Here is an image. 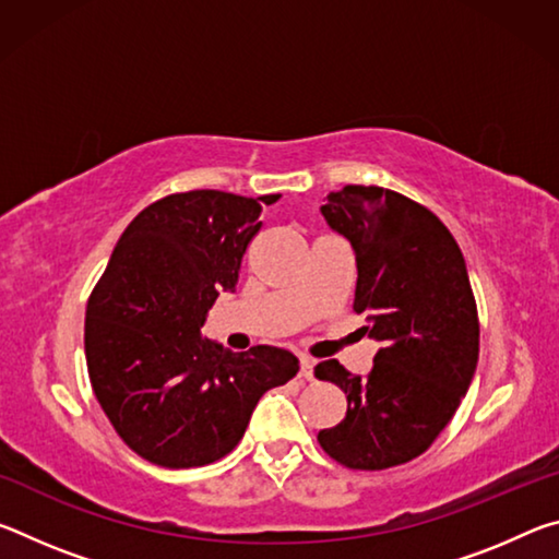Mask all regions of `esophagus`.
Wrapping results in <instances>:
<instances>
[{"label":"esophagus","instance_id":"34e87169","mask_svg":"<svg viewBox=\"0 0 559 559\" xmlns=\"http://www.w3.org/2000/svg\"><path fill=\"white\" fill-rule=\"evenodd\" d=\"M313 367H316L313 359L300 355V377H302V380H310V377H313Z\"/></svg>","mask_w":559,"mask_h":559}]
</instances>
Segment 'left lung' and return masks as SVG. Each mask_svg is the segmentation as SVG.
<instances>
[{
  "label": "left lung",
  "instance_id": "obj_1",
  "mask_svg": "<svg viewBox=\"0 0 559 559\" xmlns=\"http://www.w3.org/2000/svg\"><path fill=\"white\" fill-rule=\"evenodd\" d=\"M355 251V313L380 343L367 377L337 359L318 380L347 396V412L318 441L357 471L400 466L427 451L456 414L478 362V310L466 261L427 206L384 187L347 185L320 206Z\"/></svg>",
  "mask_w": 559,
  "mask_h": 559
}]
</instances>
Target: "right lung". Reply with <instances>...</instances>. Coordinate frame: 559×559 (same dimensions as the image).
Instances as JSON below:
<instances>
[{
    "instance_id": "right-lung-1",
    "label": "right lung",
    "mask_w": 559,
    "mask_h": 559,
    "mask_svg": "<svg viewBox=\"0 0 559 559\" xmlns=\"http://www.w3.org/2000/svg\"><path fill=\"white\" fill-rule=\"evenodd\" d=\"M259 216L251 197L169 194L128 224L91 293L83 343L93 392L118 437L157 466L219 461L261 396L298 372L288 349L231 353L202 337L219 293L236 290Z\"/></svg>"
}]
</instances>
